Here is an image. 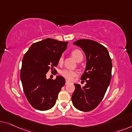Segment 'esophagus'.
Instances as JSON below:
<instances>
[{"label": "esophagus", "mask_w": 132, "mask_h": 132, "mask_svg": "<svg viewBox=\"0 0 132 132\" xmlns=\"http://www.w3.org/2000/svg\"><path fill=\"white\" fill-rule=\"evenodd\" d=\"M69 83H70L69 81H68V80H66V85H68V84H69Z\"/></svg>", "instance_id": "esophagus-1"}]
</instances>
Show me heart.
I'll return each instance as SVG.
<instances>
[{"mask_svg": "<svg viewBox=\"0 0 132 132\" xmlns=\"http://www.w3.org/2000/svg\"><path fill=\"white\" fill-rule=\"evenodd\" d=\"M72 54L73 56V57L78 61H79L80 59H83L84 56L81 51L78 49L73 50L72 52ZM63 62V56H61L59 59L58 63L59 64H62ZM60 74L62 75L63 77L69 80H72L73 78L76 77L78 75L77 72L75 71V70L67 69H63L60 72Z\"/></svg>", "mask_w": 132, "mask_h": 132, "instance_id": "heart-1", "label": "heart"}]
</instances>
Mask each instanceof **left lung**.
Listing matches in <instances>:
<instances>
[{
	"instance_id": "obj_1",
	"label": "left lung",
	"mask_w": 132,
	"mask_h": 132,
	"mask_svg": "<svg viewBox=\"0 0 132 132\" xmlns=\"http://www.w3.org/2000/svg\"><path fill=\"white\" fill-rule=\"evenodd\" d=\"M82 48L86 57V66L80 79L86 81L83 88L75 84L72 96L74 107L80 111L95 109L105 95L111 78L112 62L106 47L89 39H81L73 43Z\"/></svg>"
}]
</instances>
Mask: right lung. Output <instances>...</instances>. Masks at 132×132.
I'll return each instance as SVG.
<instances>
[{
  "label": "right lung",
  "instance_id": "right-lung-1",
  "mask_svg": "<svg viewBox=\"0 0 132 132\" xmlns=\"http://www.w3.org/2000/svg\"><path fill=\"white\" fill-rule=\"evenodd\" d=\"M68 44L46 38L33 43L23 56L21 80L27 99L34 109L46 111L56 104L58 94L65 84V79L57 76L55 79H47L46 74L49 70L56 71L54 67L57 66L59 59Z\"/></svg>",
  "mask_w": 132,
  "mask_h": 132
}]
</instances>
